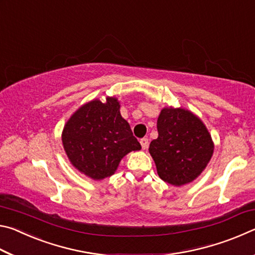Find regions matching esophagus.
<instances>
[{
    "label": "esophagus",
    "instance_id": "esophagus-1",
    "mask_svg": "<svg viewBox=\"0 0 255 255\" xmlns=\"http://www.w3.org/2000/svg\"><path fill=\"white\" fill-rule=\"evenodd\" d=\"M140 145H141V148L146 149L148 146V138H141L140 139Z\"/></svg>",
    "mask_w": 255,
    "mask_h": 255
}]
</instances>
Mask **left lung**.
<instances>
[{
	"label": "left lung",
	"instance_id": "1",
	"mask_svg": "<svg viewBox=\"0 0 255 255\" xmlns=\"http://www.w3.org/2000/svg\"><path fill=\"white\" fill-rule=\"evenodd\" d=\"M157 131L148 150L159 178L175 187L195 181L208 165L215 147L202 120L183 108H163Z\"/></svg>",
	"mask_w": 255,
	"mask_h": 255
}]
</instances>
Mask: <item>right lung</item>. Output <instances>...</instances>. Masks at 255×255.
<instances>
[{
    "mask_svg": "<svg viewBox=\"0 0 255 255\" xmlns=\"http://www.w3.org/2000/svg\"><path fill=\"white\" fill-rule=\"evenodd\" d=\"M62 141L72 165L96 181L115 174L124 156L141 148L115 97L81 106L64 126Z\"/></svg>",
    "mask_w": 255,
    "mask_h": 255,
    "instance_id": "right-lung-1",
    "label": "right lung"
}]
</instances>
